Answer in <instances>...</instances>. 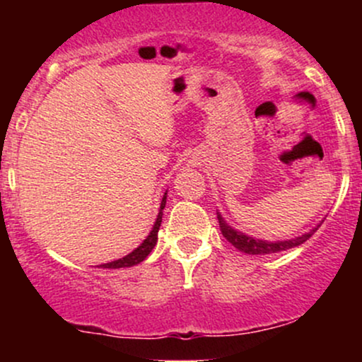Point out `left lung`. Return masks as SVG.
Here are the masks:
<instances>
[{
  "label": "left lung",
  "mask_w": 362,
  "mask_h": 362,
  "mask_svg": "<svg viewBox=\"0 0 362 362\" xmlns=\"http://www.w3.org/2000/svg\"><path fill=\"white\" fill-rule=\"evenodd\" d=\"M218 221H219V228H221V233L224 238L233 245L235 248H238L240 252L248 253V255H269V253L289 250V248H294V247H298V245L305 243L306 240H308L310 236L320 228V224H318L317 228L310 230L308 233L296 236V238L279 240V242H267V240L253 238V236L245 235V233H242V231H236L235 228H231L230 224L224 221L223 216L219 213H218Z\"/></svg>",
  "instance_id": "left-lung-1"
}]
</instances>
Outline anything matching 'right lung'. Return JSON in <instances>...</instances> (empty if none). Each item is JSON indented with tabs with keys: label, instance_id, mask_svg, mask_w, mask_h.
Listing matches in <instances>:
<instances>
[{
	"label": "right lung",
	"instance_id": "add662e5",
	"mask_svg": "<svg viewBox=\"0 0 362 362\" xmlns=\"http://www.w3.org/2000/svg\"><path fill=\"white\" fill-rule=\"evenodd\" d=\"M167 204V192H165L163 199H161V206H160V213H158V218L155 224H153V230L149 231V235L146 236V240H144L143 243L139 245L136 250H132L129 255L122 257V259L119 260H114V262H109V264H102L100 267L103 269H122V267H132V265H138L139 262H143L146 257L149 255V252L155 248V245L158 242V230H160L161 226V216H163V207Z\"/></svg>",
	"mask_w": 362,
	"mask_h": 362
}]
</instances>
